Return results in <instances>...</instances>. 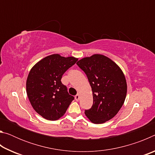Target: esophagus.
Here are the masks:
<instances>
[{"instance_id":"1","label":"esophagus","mask_w":155,"mask_h":155,"mask_svg":"<svg viewBox=\"0 0 155 155\" xmlns=\"http://www.w3.org/2000/svg\"><path fill=\"white\" fill-rule=\"evenodd\" d=\"M74 98H75V100H76V101H78V100H79V98H80V96H79V94H77V95L75 96Z\"/></svg>"}]
</instances>
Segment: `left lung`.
<instances>
[{"label":"left lung","instance_id":"1","mask_svg":"<svg viewBox=\"0 0 155 155\" xmlns=\"http://www.w3.org/2000/svg\"><path fill=\"white\" fill-rule=\"evenodd\" d=\"M77 64L87 75L93 94V104L85 114L94 124H103L116 115L124 103L127 84L124 73L111 59L95 54Z\"/></svg>","mask_w":155,"mask_h":155}]
</instances>
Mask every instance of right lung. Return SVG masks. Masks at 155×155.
<instances>
[{"instance_id":"obj_1","label":"right lung","mask_w":155,"mask_h":155,"mask_svg":"<svg viewBox=\"0 0 155 155\" xmlns=\"http://www.w3.org/2000/svg\"><path fill=\"white\" fill-rule=\"evenodd\" d=\"M77 61L74 57L53 54L41 59L31 68L26 83L27 94L34 110L44 118L52 121L59 119L74 100L61 79Z\"/></svg>"}]
</instances>
